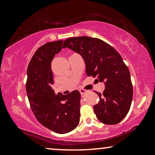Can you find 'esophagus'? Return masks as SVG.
<instances>
[{"mask_svg": "<svg viewBox=\"0 0 155 155\" xmlns=\"http://www.w3.org/2000/svg\"><path fill=\"white\" fill-rule=\"evenodd\" d=\"M79 91L81 95H84L85 93L87 92V90H83V89H81V90H79Z\"/></svg>", "mask_w": 155, "mask_h": 155, "instance_id": "esophagus-1", "label": "esophagus"}]
</instances>
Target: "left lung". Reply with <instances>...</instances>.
<instances>
[{
    "label": "left lung",
    "instance_id": "1",
    "mask_svg": "<svg viewBox=\"0 0 155 155\" xmlns=\"http://www.w3.org/2000/svg\"><path fill=\"white\" fill-rule=\"evenodd\" d=\"M63 48L80 54L88 77L104 83L103 93L96 92L100 98L94 106L97 118L105 124H118L129 111L133 94L129 70L121 55L105 41L87 36L68 38Z\"/></svg>",
    "mask_w": 155,
    "mask_h": 155
}]
</instances>
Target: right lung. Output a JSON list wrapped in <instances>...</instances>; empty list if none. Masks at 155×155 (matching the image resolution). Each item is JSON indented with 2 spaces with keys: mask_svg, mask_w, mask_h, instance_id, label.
Masks as SVG:
<instances>
[{
  "mask_svg": "<svg viewBox=\"0 0 155 155\" xmlns=\"http://www.w3.org/2000/svg\"><path fill=\"white\" fill-rule=\"evenodd\" d=\"M63 40L48 42L40 47L27 68L26 90L31 108L44 127L59 134L69 133L80 121L81 94L74 90L67 95L54 94L51 62L61 51Z\"/></svg>",
  "mask_w": 155,
  "mask_h": 155,
  "instance_id": "right-lung-1",
  "label": "right lung"
}]
</instances>
